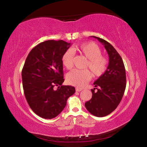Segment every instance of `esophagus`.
Segmentation results:
<instances>
[{
	"label": "esophagus",
	"mask_w": 147,
	"mask_h": 147,
	"mask_svg": "<svg viewBox=\"0 0 147 147\" xmlns=\"http://www.w3.org/2000/svg\"><path fill=\"white\" fill-rule=\"evenodd\" d=\"M82 90V88H76V92H80Z\"/></svg>",
	"instance_id": "34e87169"
}]
</instances>
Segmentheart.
Wrapping results in <instances>:
<instances>
[{"label":"heart","instance_id":"1","mask_svg":"<svg viewBox=\"0 0 147 147\" xmlns=\"http://www.w3.org/2000/svg\"><path fill=\"white\" fill-rule=\"evenodd\" d=\"M74 52H78L88 59L86 68H89L94 77H99L107 70L109 60L107 57L102 55V49L93 42L85 43L79 46H75L72 50L68 49L62 56V62L68 70L73 67ZM92 75L88 69L73 70L69 73L66 79L71 85L82 88L91 80Z\"/></svg>","mask_w":147,"mask_h":147}]
</instances>
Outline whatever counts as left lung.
<instances>
[{"label": "left lung", "mask_w": 147, "mask_h": 147, "mask_svg": "<svg viewBox=\"0 0 147 147\" xmlns=\"http://www.w3.org/2000/svg\"><path fill=\"white\" fill-rule=\"evenodd\" d=\"M104 46L109 55L107 70L93 83L92 97L85 104V107L92 115L104 117L117 108L126 89V70L123 59L114 47L105 40L95 36Z\"/></svg>", "instance_id": "left-lung-1"}]
</instances>
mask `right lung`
<instances>
[{"mask_svg": "<svg viewBox=\"0 0 147 147\" xmlns=\"http://www.w3.org/2000/svg\"><path fill=\"white\" fill-rule=\"evenodd\" d=\"M70 43L51 40L32 49L22 69L24 95L32 111L44 119H52L61 113L67 100L75 92L72 86L62 85V56Z\"/></svg>", "mask_w": 147, "mask_h": 147, "instance_id": "1", "label": "right lung"}]
</instances>
